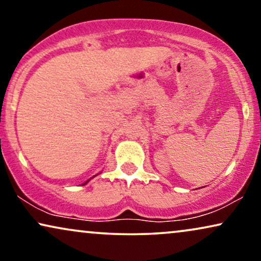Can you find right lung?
Here are the masks:
<instances>
[{
    "mask_svg": "<svg viewBox=\"0 0 261 261\" xmlns=\"http://www.w3.org/2000/svg\"><path fill=\"white\" fill-rule=\"evenodd\" d=\"M88 181H89V180H88ZM88 181H85V183H84V184H87V183H88Z\"/></svg>",
    "mask_w": 261,
    "mask_h": 261,
    "instance_id": "right-lung-1",
    "label": "right lung"
}]
</instances>
